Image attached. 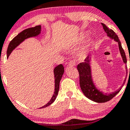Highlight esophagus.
I'll return each instance as SVG.
<instances>
[{
	"mask_svg": "<svg viewBox=\"0 0 130 130\" xmlns=\"http://www.w3.org/2000/svg\"><path fill=\"white\" fill-rule=\"evenodd\" d=\"M68 65V66H74L75 65V62L73 60H70Z\"/></svg>",
	"mask_w": 130,
	"mask_h": 130,
	"instance_id": "esophagus-1",
	"label": "esophagus"
}]
</instances>
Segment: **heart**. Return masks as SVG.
I'll return each instance as SVG.
<instances>
[{
	"label": "heart",
	"instance_id": "obj_1",
	"mask_svg": "<svg viewBox=\"0 0 130 130\" xmlns=\"http://www.w3.org/2000/svg\"><path fill=\"white\" fill-rule=\"evenodd\" d=\"M85 37H86V35H85L84 34H80L79 38L78 40V43H80V41H83V40H84V38H85ZM90 44H91V40H89V41H87V42L86 43V45L85 46V47L83 49V50L80 52V54H79V56L80 58L84 57L86 56V54H87V53L88 50H89V47H90Z\"/></svg>",
	"mask_w": 130,
	"mask_h": 130
}]
</instances>
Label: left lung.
I'll return each instance as SVG.
<instances>
[{"label": "left lung", "mask_w": 130, "mask_h": 130, "mask_svg": "<svg viewBox=\"0 0 130 130\" xmlns=\"http://www.w3.org/2000/svg\"><path fill=\"white\" fill-rule=\"evenodd\" d=\"M101 24L103 27L104 32L106 33L107 36L118 43L119 51H120V53L122 57V60H123L124 63L126 64L127 62L126 57L125 56L124 50H123L122 47L121 43L119 39V37L112 30L109 29L104 24L101 23ZM90 60L91 56H88L87 57H86V59H85L84 62L80 63L77 66V69L78 70L79 74L80 89H81L85 96L92 101L96 103L107 102V101L111 100L112 98H114L120 92L123 85H124L125 81L126 79H125L124 83H123L121 87L119 88L117 90L115 91L114 92L108 94L101 92V91L98 90L96 87L95 85L94 84L93 79H92V71H91Z\"/></svg>", "instance_id": "obj_1"}]
</instances>
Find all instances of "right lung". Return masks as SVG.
Instances as JSON below:
<instances>
[{"label":"right lung","instance_id":"right-lung-1","mask_svg":"<svg viewBox=\"0 0 130 130\" xmlns=\"http://www.w3.org/2000/svg\"><path fill=\"white\" fill-rule=\"evenodd\" d=\"M41 26H37L34 27L29 28L24 30L21 32L19 33L18 35L14 37L13 39L10 41V44H9L8 49H7V58L10 56V54L13 51L14 49L19 46V44L21 43L22 41H24L27 38H30V37H35L38 36L40 35L41 33ZM64 73V67L62 64H60V65H57L56 68L54 69V79H55V89H54V93L53 96H52L51 99L50 101L44 105L43 106L40 108H44L46 107H47L51 104L54 101H55L56 98L58 95V92L59 90V84H60V81L62 79V75Z\"/></svg>","mask_w":130,"mask_h":130}]
</instances>
